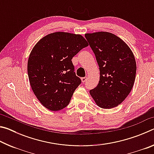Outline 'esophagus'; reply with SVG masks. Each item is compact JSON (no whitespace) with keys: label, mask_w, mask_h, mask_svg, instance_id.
Wrapping results in <instances>:
<instances>
[{"label":"esophagus","mask_w":154,"mask_h":154,"mask_svg":"<svg viewBox=\"0 0 154 154\" xmlns=\"http://www.w3.org/2000/svg\"><path fill=\"white\" fill-rule=\"evenodd\" d=\"M87 79H88L87 77H82V82H83V83H85V81L87 80Z\"/></svg>","instance_id":"1"}]
</instances>
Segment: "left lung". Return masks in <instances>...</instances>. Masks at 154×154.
<instances>
[{"mask_svg":"<svg viewBox=\"0 0 154 154\" xmlns=\"http://www.w3.org/2000/svg\"><path fill=\"white\" fill-rule=\"evenodd\" d=\"M100 70L97 86L90 90L98 106L111 109L121 104L133 87L137 65L131 49L120 38L107 32L85 34Z\"/></svg>","mask_w":154,"mask_h":154,"instance_id":"left-lung-1","label":"left lung"}]
</instances>
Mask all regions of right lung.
<instances>
[{"instance_id":"add662e5","label":"right lung","mask_w":154,"mask_h":154,"mask_svg":"<svg viewBox=\"0 0 154 154\" xmlns=\"http://www.w3.org/2000/svg\"><path fill=\"white\" fill-rule=\"evenodd\" d=\"M88 43L80 35L58 32L44 36L34 47L28 61V75L36 98L51 111L69 105L82 80L72 58Z\"/></svg>"}]
</instances>
